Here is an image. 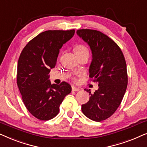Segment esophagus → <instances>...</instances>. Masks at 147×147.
<instances>
[{
	"label": "esophagus",
	"mask_w": 147,
	"mask_h": 147,
	"mask_svg": "<svg viewBox=\"0 0 147 147\" xmlns=\"http://www.w3.org/2000/svg\"><path fill=\"white\" fill-rule=\"evenodd\" d=\"M72 92H78L80 91V89L79 88H76V87H72Z\"/></svg>",
	"instance_id": "obj_1"
}]
</instances>
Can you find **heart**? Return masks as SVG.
I'll use <instances>...</instances> for the list:
<instances>
[{"instance_id": "1", "label": "heart", "mask_w": 147, "mask_h": 147, "mask_svg": "<svg viewBox=\"0 0 147 147\" xmlns=\"http://www.w3.org/2000/svg\"><path fill=\"white\" fill-rule=\"evenodd\" d=\"M74 52L76 54H81L84 53H88V49L84 45H78L74 48Z\"/></svg>"}]
</instances>
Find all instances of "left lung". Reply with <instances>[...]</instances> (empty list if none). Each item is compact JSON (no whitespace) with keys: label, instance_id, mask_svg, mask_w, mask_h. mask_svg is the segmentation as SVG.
Segmentation results:
<instances>
[{"label":"left lung","instance_id":"8db88e82","mask_svg":"<svg viewBox=\"0 0 147 147\" xmlns=\"http://www.w3.org/2000/svg\"><path fill=\"white\" fill-rule=\"evenodd\" d=\"M76 33L90 46L92 53L90 77L99 87L94 94L85 89L91 96L82 105V110L88 118L100 122L116 112L124 97L128 84L126 61L117 44L102 32L79 29Z\"/></svg>","mask_w":147,"mask_h":147}]
</instances>
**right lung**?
I'll return each instance as SVG.
<instances>
[{"label": "right lung", "mask_w": 147, "mask_h": 147, "mask_svg": "<svg viewBox=\"0 0 147 147\" xmlns=\"http://www.w3.org/2000/svg\"><path fill=\"white\" fill-rule=\"evenodd\" d=\"M74 33V29L42 32L26 45L20 55L17 86L26 108L37 119L48 120L57 116L60 104L71 92L65 82L51 84L49 74L56 65L59 49Z\"/></svg>", "instance_id": "right-lung-1"}]
</instances>
